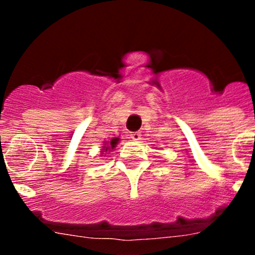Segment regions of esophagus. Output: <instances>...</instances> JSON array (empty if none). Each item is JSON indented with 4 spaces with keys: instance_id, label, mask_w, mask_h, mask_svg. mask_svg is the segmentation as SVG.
<instances>
[{
    "instance_id": "obj_1",
    "label": "esophagus",
    "mask_w": 255,
    "mask_h": 255,
    "mask_svg": "<svg viewBox=\"0 0 255 255\" xmlns=\"http://www.w3.org/2000/svg\"><path fill=\"white\" fill-rule=\"evenodd\" d=\"M129 138L132 140H139L142 138V134L139 132H132L129 133Z\"/></svg>"
}]
</instances>
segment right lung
<instances>
[{"label":"right lung","mask_w":255,"mask_h":255,"mask_svg":"<svg viewBox=\"0 0 255 255\" xmlns=\"http://www.w3.org/2000/svg\"><path fill=\"white\" fill-rule=\"evenodd\" d=\"M118 142H120V138H113V139L110 140V142H105L104 148H102L101 151H105V153H107V151H111L112 149L117 145Z\"/></svg>","instance_id":"1"}]
</instances>
